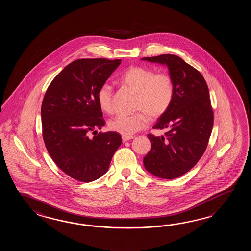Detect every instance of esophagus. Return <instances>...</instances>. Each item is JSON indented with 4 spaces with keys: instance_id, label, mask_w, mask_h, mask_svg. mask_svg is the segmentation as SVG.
I'll return each instance as SVG.
<instances>
[{
    "instance_id": "1",
    "label": "esophagus",
    "mask_w": 251,
    "mask_h": 251,
    "mask_svg": "<svg viewBox=\"0 0 251 251\" xmlns=\"http://www.w3.org/2000/svg\"><path fill=\"white\" fill-rule=\"evenodd\" d=\"M133 138V136H122V141H123V143H126V142H127L129 140Z\"/></svg>"
}]
</instances>
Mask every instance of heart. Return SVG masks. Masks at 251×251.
Masks as SVG:
<instances>
[{
	"label": "heart",
	"mask_w": 251,
	"mask_h": 251,
	"mask_svg": "<svg viewBox=\"0 0 251 251\" xmlns=\"http://www.w3.org/2000/svg\"><path fill=\"white\" fill-rule=\"evenodd\" d=\"M120 80L122 83L136 92L134 110L131 115H119L112 118L108 128L124 136H130L146 127L148 118L156 120L170 109L175 96L174 80L169 73H156L144 65H132L124 73ZM112 86L103 83L97 92V100L103 111L113 110Z\"/></svg>",
	"instance_id": "heart-1"
}]
</instances>
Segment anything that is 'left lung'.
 I'll list each match as a JSON object with an SVG mask.
<instances>
[{"label": "left lung", "instance_id": "8db88e82", "mask_svg": "<svg viewBox=\"0 0 251 251\" xmlns=\"http://www.w3.org/2000/svg\"><path fill=\"white\" fill-rule=\"evenodd\" d=\"M142 59L166 64L174 80L173 102L153 126L167 132L164 136L148 134L151 148L144 159L150 173L173 179L190 171L207 147L213 126L208 86L200 72L179 56L167 53Z\"/></svg>", "mask_w": 251, "mask_h": 251}]
</instances>
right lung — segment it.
I'll return each mask as SVG.
<instances>
[{"instance_id":"1","label":"right lung","mask_w":251,"mask_h":251,"mask_svg":"<svg viewBox=\"0 0 251 251\" xmlns=\"http://www.w3.org/2000/svg\"><path fill=\"white\" fill-rule=\"evenodd\" d=\"M120 64V59L75 60L54 77L44 97L46 148L54 163L76 180L88 183L103 176L122 144L119 133L95 131L105 125L97 92ZM90 131L97 135L90 139Z\"/></svg>"}]
</instances>
